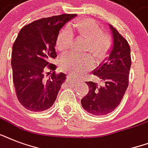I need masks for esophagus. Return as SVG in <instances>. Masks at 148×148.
I'll use <instances>...</instances> for the list:
<instances>
[{"label":"esophagus","instance_id":"1","mask_svg":"<svg viewBox=\"0 0 148 148\" xmlns=\"http://www.w3.org/2000/svg\"><path fill=\"white\" fill-rule=\"evenodd\" d=\"M68 81H69V83L71 84H72V85H75V84H76L71 78V77L69 76H68Z\"/></svg>","mask_w":148,"mask_h":148}]
</instances>
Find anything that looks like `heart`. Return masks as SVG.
<instances>
[{"label":"heart","mask_w":148,"mask_h":148,"mask_svg":"<svg viewBox=\"0 0 148 148\" xmlns=\"http://www.w3.org/2000/svg\"><path fill=\"white\" fill-rule=\"evenodd\" d=\"M72 27L77 31L79 39L86 41L84 51L91 52L97 59L107 56L111 44L110 38L103 33L101 26L95 21L89 18L81 20L73 24ZM72 40L71 31L67 27L62 29L56 39V48L61 53L67 52L71 47ZM94 65L95 60L90 54L67 55L60 61V68L74 77H77L86 70L91 69Z\"/></svg>","instance_id":"heart-1"}]
</instances>
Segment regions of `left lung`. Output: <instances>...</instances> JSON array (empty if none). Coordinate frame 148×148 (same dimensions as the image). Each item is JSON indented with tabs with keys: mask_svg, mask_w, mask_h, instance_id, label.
Segmentation results:
<instances>
[{
	"mask_svg": "<svg viewBox=\"0 0 148 148\" xmlns=\"http://www.w3.org/2000/svg\"><path fill=\"white\" fill-rule=\"evenodd\" d=\"M113 36V46L109 56L93 71L103 81V86H97L88 81V95L81 99V105L89 114L106 115L118 107L129 83L131 65V48L127 40L110 25Z\"/></svg>",
	"mask_w": 148,
	"mask_h": 148,
	"instance_id": "left-lung-1",
	"label": "left lung"
}]
</instances>
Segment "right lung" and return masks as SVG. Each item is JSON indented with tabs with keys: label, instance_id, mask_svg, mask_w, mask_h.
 Returning a JSON list of instances; mask_svg holds the SVG:
<instances>
[{
	"label": "right lung",
	"instance_id": "add662e5",
	"mask_svg": "<svg viewBox=\"0 0 148 148\" xmlns=\"http://www.w3.org/2000/svg\"><path fill=\"white\" fill-rule=\"evenodd\" d=\"M77 14H64L33 21L20 31L12 48L13 82L17 99L27 110H47L55 101L66 74H56V39L59 31ZM49 69L48 79L44 76ZM49 75V72H47Z\"/></svg>",
	"mask_w": 148,
	"mask_h": 148
}]
</instances>
